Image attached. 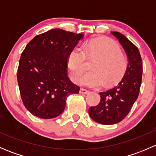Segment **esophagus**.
Returning a JSON list of instances; mask_svg holds the SVG:
<instances>
[{"mask_svg":"<svg viewBox=\"0 0 156 156\" xmlns=\"http://www.w3.org/2000/svg\"><path fill=\"white\" fill-rule=\"evenodd\" d=\"M80 94H87L89 93V90H87L86 89H84V88H81L80 89Z\"/></svg>","mask_w":156,"mask_h":156,"instance_id":"obj_1","label":"esophagus"}]
</instances>
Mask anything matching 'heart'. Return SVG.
<instances>
[{
    "instance_id": "1",
    "label": "heart",
    "mask_w": 156,
    "mask_h": 156,
    "mask_svg": "<svg viewBox=\"0 0 156 156\" xmlns=\"http://www.w3.org/2000/svg\"><path fill=\"white\" fill-rule=\"evenodd\" d=\"M120 48L108 38H94L72 49L68 56V67L74 81H78L86 69L87 56H100L80 80V84L89 87L112 86L123 77L127 67V58Z\"/></svg>"
}]
</instances>
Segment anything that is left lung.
<instances>
[{
	"label": "left lung",
	"mask_w": 156,
	"mask_h": 156,
	"mask_svg": "<svg viewBox=\"0 0 156 156\" xmlns=\"http://www.w3.org/2000/svg\"><path fill=\"white\" fill-rule=\"evenodd\" d=\"M126 52L128 65L117 86L100 92V102L88 110L93 120L102 125H114L127 115L137 99L142 82L143 62L138 48L121 33L112 31Z\"/></svg>",
	"instance_id": "left-lung-1"
}]
</instances>
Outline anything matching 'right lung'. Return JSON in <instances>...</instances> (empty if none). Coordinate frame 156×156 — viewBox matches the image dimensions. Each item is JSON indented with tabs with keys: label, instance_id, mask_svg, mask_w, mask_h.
<instances>
[{
	"label": "right lung",
	"instance_id": "1",
	"mask_svg": "<svg viewBox=\"0 0 156 156\" xmlns=\"http://www.w3.org/2000/svg\"><path fill=\"white\" fill-rule=\"evenodd\" d=\"M84 34L51 29L35 36L22 53L17 81L22 100L34 115L50 119L59 115L67 97L79 86L69 79L68 56Z\"/></svg>",
	"mask_w": 156,
	"mask_h": 156
}]
</instances>
